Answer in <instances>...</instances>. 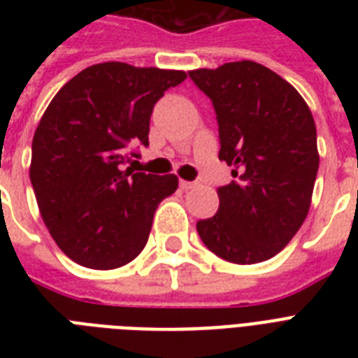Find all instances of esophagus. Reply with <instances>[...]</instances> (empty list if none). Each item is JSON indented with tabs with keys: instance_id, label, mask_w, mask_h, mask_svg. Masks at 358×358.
<instances>
[{
	"instance_id": "34e87169",
	"label": "esophagus",
	"mask_w": 358,
	"mask_h": 358,
	"mask_svg": "<svg viewBox=\"0 0 358 358\" xmlns=\"http://www.w3.org/2000/svg\"><path fill=\"white\" fill-rule=\"evenodd\" d=\"M196 182H187V180H180V187H182V189L184 191H187V189H195L196 187Z\"/></svg>"
}]
</instances>
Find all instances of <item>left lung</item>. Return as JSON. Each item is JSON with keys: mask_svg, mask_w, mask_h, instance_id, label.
<instances>
[{"mask_svg": "<svg viewBox=\"0 0 358 358\" xmlns=\"http://www.w3.org/2000/svg\"><path fill=\"white\" fill-rule=\"evenodd\" d=\"M219 122V159L234 182L219 210L196 223L208 249L234 264L269 260L305 223L316 182V124L299 92L255 61L191 70Z\"/></svg>", "mask_w": 358, "mask_h": 358, "instance_id": "obj_1", "label": "left lung"}]
</instances>
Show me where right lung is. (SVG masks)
I'll use <instances>...</instances> for the list:
<instances>
[{
	"instance_id": "add662e5",
	"label": "right lung",
	"mask_w": 358,
	"mask_h": 358,
	"mask_svg": "<svg viewBox=\"0 0 358 358\" xmlns=\"http://www.w3.org/2000/svg\"><path fill=\"white\" fill-rule=\"evenodd\" d=\"M184 70L92 64L53 96L36 126L29 178L42 221L70 260L115 269L145 249L176 174L135 173L126 148L148 145L154 103ZM137 156V154H134Z\"/></svg>"
}]
</instances>
